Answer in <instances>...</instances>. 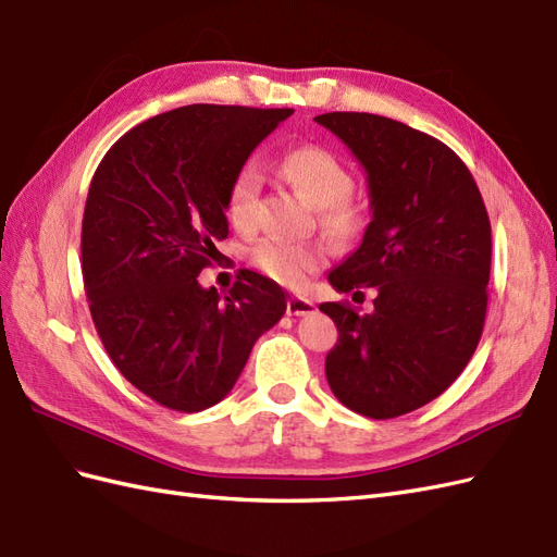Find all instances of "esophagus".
Listing matches in <instances>:
<instances>
[{"mask_svg":"<svg viewBox=\"0 0 557 557\" xmlns=\"http://www.w3.org/2000/svg\"><path fill=\"white\" fill-rule=\"evenodd\" d=\"M315 305L307 297H290L288 299V315H307L313 313Z\"/></svg>","mask_w":557,"mask_h":557,"instance_id":"obj_1","label":"esophagus"}]
</instances>
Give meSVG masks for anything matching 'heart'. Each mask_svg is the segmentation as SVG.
I'll use <instances>...</instances> for the list:
<instances>
[{
	"mask_svg": "<svg viewBox=\"0 0 557 557\" xmlns=\"http://www.w3.org/2000/svg\"><path fill=\"white\" fill-rule=\"evenodd\" d=\"M281 174L309 205L318 207L320 225L336 239L356 237L362 227V209L350 199L352 176L346 164L323 146H297L281 158ZM262 174L258 162H246L234 174L227 188L225 211L237 230L256 225ZM325 260V248L318 244H295L283 239H262L250 248V262L262 274L288 288L305 285Z\"/></svg>",
	"mask_w": 557,
	"mask_h": 557,
	"instance_id": "b5f03b06",
	"label": "heart"
}]
</instances>
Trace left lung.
<instances>
[{"label":"left lung","instance_id":"8db88e82","mask_svg":"<svg viewBox=\"0 0 557 557\" xmlns=\"http://www.w3.org/2000/svg\"><path fill=\"white\" fill-rule=\"evenodd\" d=\"M367 174L369 211L358 250L327 281L374 288V311L325 301L339 342L325 374L334 397L367 418H397L440 397L479 346L491 278V221L465 162L440 139L393 117L315 115ZM358 293H352L356 297Z\"/></svg>","mask_w":557,"mask_h":557}]
</instances>
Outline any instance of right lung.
Here are the masks:
<instances>
[{
	"label": "right lung",
	"instance_id": "right-lung-1",
	"mask_svg": "<svg viewBox=\"0 0 557 557\" xmlns=\"http://www.w3.org/2000/svg\"><path fill=\"white\" fill-rule=\"evenodd\" d=\"M293 113L166 111L123 134L92 176L81 232L92 323L121 374L166 409L221 401L288 307L278 283L248 269L227 295L197 276L230 234V181Z\"/></svg>",
	"mask_w": 557,
	"mask_h": 557
}]
</instances>
